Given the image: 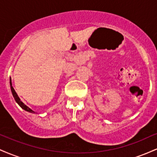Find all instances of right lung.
Returning a JSON list of instances; mask_svg holds the SVG:
<instances>
[{
  "mask_svg": "<svg viewBox=\"0 0 157 157\" xmlns=\"http://www.w3.org/2000/svg\"><path fill=\"white\" fill-rule=\"evenodd\" d=\"M10 88H11V91H12V95H13V97H14V98H15L16 102H17V103L18 104V105L21 106V107L22 108L23 110H25V111H28V112H30V113H35V111H32L31 109H29V108L28 106L25 105V104L23 103L22 101H21V99L19 98V97L17 96V93L15 92V89H14V88L12 87V80H11V77H10Z\"/></svg>",
  "mask_w": 157,
  "mask_h": 157,
  "instance_id": "add662e5",
  "label": "right lung"
}]
</instances>
